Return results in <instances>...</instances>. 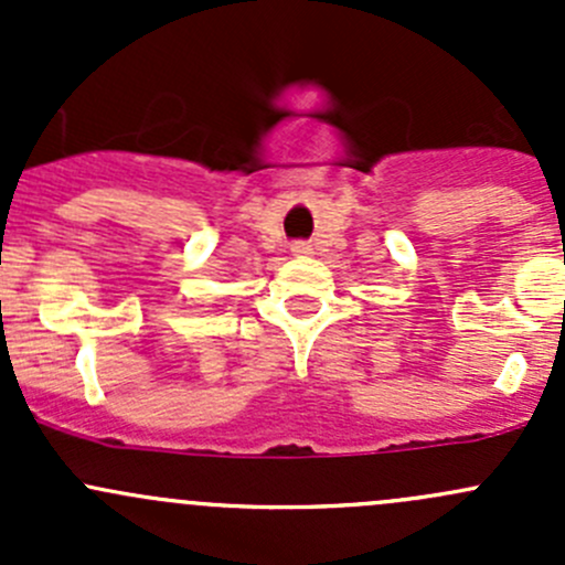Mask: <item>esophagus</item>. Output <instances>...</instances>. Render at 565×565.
<instances>
[{
    "mask_svg": "<svg viewBox=\"0 0 565 565\" xmlns=\"http://www.w3.org/2000/svg\"><path fill=\"white\" fill-rule=\"evenodd\" d=\"M292 250H295V254H309V246H306V243H295V246H292Z\"/></svg>",
    "mask_w": 565,
    "mask_h": 565,
    "instance_id": "obj_1",
    "label": "esophagus"
}]
</instances>
